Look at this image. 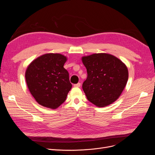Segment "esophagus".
Instances as JSON below:
<instances>
[{
    "instance_id": "obj_1",
    "label": "esophagus",
    "mask_w": 155,
    "mask_h": 155,
    "mask_svg": "<svg viewBox=\"0 0 155 155\" xmlns=\"http://www.w3.org/2000/svg\"><path fill=\"white\" fill-rule=\"evenodd\" d=\"M80 86H81V83H80L74 84V87H79Z\"/></svg>"
}]
</instances>
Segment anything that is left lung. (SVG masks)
<instances>
[{
    "instance_id": "8db88e82",
    "label": "left lung",
    "mask_w": 155,
    "mask_h": 155,
    "mask_svg": "<svg viewBox=\"0 0 155 155\" xmlns=\"http://www.w3.org/2000/svg\"><path fill=\"white\" fill-rule=\"evenodd\" d=\"M82 61L87 72L82 88L88 100L99 107L114 102L128 80L125 64L115 56L104 53L83 57Z\"/></svg>"
}]
</instances>
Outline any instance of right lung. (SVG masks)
I'll list each match as a JSON object with an SVG mask.
<instances>
[{
  "mask_svg": "<svg viewBox=\"0 0 155 155\" xmlns=\"http://www.w3.org/2000/svg\"><path fill=\"white\" fill-rule=\"evenodd\" d=\"M67 58L59 54H46L32 61L25 78L31 95L39 104L56 109L66 100L72 88L69 74L63 66Z\"/></svg>",
  "mask_w": 155,
  "mask_h": 155,
  "instance_id": "right-lung-1",
  "label": "right lung"
}]
</instances>
